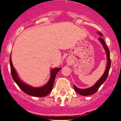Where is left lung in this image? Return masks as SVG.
Returning <instances> with one entry per match:
<instances>
[{
  "instance_id": "8db88e82",
  "label": "left lung",
  "mask_w": 121,
  "mask_h": 121,
  "mask_svg": "<svg viewBox=\"0 0 121 121\" xmlns=\"http://www.w3.org/2000/svg\"><path fill=\"white\" fill-rule=\"evenodd\" d=\"M100 36H102V35L100 33H98ZM99 41L100 42V43H102V45H103L104 48L105 50L106 51L107 54V65L106 70L105 71L103 75L102 76V77L96 82V84L92 86L91 87H90L88 88H85V89H80V88H77L75 85H74V88L75 90V91H76L78 93H79V95H82V96H88V95H93V94L95 93L98 90V89L99 88V87L100 86V85L103 84L105 81H106L108 75V72L109 70H110V67L111 65V60H110V51H109L108 48H107V45H105V42L104 40V39H102V37H99Z\"/></svg>"
}]
</instances>
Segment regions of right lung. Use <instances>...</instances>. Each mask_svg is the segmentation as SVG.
I'll return each mask as SVG.
<instances>
[{"instance_id": "right-lung-1", "label": "right lung", "mask_w": 121, "mask_h": 121, "mask_svg": "<svg viewBox=\"0 0 121 121\" xmlns=\"http://www.w3.org/2000/svg\"><path fill=\"white\" fill-rule=\"evenodd\" d=\"M9 63H10V67H11V76L14 81V82L17 84L19 88H21L23 92L25 93L27 95L33 96L36 97H43L47 95H48L51 92V90L53 88V85H54V79H55V77L61 68H53V70H51V76L49 81L48 82L47 84L41 87H33V86L28 85L26 84L25 83L22 82L20 78L18 76L17 74L16 71L14 68L13 65L12 61H11V59L10 56V59H9Z\"/></svg>"}]
</instances>
